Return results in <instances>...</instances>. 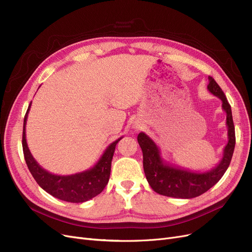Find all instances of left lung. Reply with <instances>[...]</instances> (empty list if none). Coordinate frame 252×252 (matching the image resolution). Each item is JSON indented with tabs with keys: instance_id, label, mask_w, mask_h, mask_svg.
Returning <instances> with one entry per match:
<instances>
[{
	"instance_id": "1",
	"label": "left lung",
	"mask_w": 252,
	"mask_h": 252,
	"mask_svg": "<svg viewBox=\"0 0 252 252\" xmlns=\"http://www.w3.org/2000/svg\"><path fill=\"white\" fill-rule=\"evenodd\" d=\"M208 81L207 90L221 101V108L227 114L228 143L221 159L217 166L204 173L175 166L163 159L154 141L142 131L138 135V143L143 152L144 173L150 187L158 194L182 199L200 196L215 186L230 165L236 142L231 106L215 79L208 76Z\"/></svg>"
}]
</instances>
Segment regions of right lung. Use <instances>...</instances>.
I'll use <instances>...</instances> for the list:
<instances>
[{
  "label": "right lung",
  "instance_id": "add662e5",
  "mask_svg": "<svg viewBox=\"0 0 252 252\" xmlns=\"http://www.w3.org/2000/svg\"><path fill=\"white\" fill-rule=\"evenodd\" d=\"M31 105L32 102L24 116L22 148L25 162L28 164L33 179L39 185V187L60 200L72 203L86 202L100 194L109 181L111 161L115 146L123 139V137L112 142L106 148L98 162L90 169L69 176H58L51 174L37 163L31 153L28 142H26L25 126Z\"/></svg>",
  "mask_w": 252,
  "mask_h": 252
}]
</instances>
